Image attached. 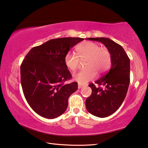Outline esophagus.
<instances>
[{
	"instance_id": "34e87169",
	"label": "esophagus",
	"mask_w": 148,
	"mask_h": 148,
	"mask_svg": "<svg viewBox=\"0 0 148 148\" xmlns=\"http://www.w3.org/2000/svg\"><path fill=\"white\" fill-rule=\"evenodd\" d=\"M83 87V85H82V84H78V88H79V89H80L81 88H82Z\"/></svg>"
}]
</instances>
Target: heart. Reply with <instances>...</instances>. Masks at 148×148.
<instances>
[{"label": "heart", "mask_w": 148, "mask_h": 148, "mask_svg": "<svg viewBox=\"0 0 148 148\" xmlns=\"http://www.w3.org/2000/svg\"><path fill=\"white\" fill-rule=\"evenodd\" d=\"M77 55L68 52L64 56V64L68 70L75 71L80 60H86V69L74 75V80L81 84H85L96 78L97 72L102 74L109 69L112 62L111 53L108 48L93 42H86L77 46Z\"/></svg>", "instance_id": "1"}]
</instances>
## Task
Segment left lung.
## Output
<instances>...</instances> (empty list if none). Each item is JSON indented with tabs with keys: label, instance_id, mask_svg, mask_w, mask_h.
Instances as JSON below:
<instances>
[{
	"label": "left lung",
	"instance_id": "left-lung-1",
	"mask_svg": "<svg viewBox=\"0 0 148 148\" xmlns=\"http://www.w3.org/2000/svg\"><path fill=\"white\" fill-rule=\"evenodd\" d=\"M100 42L109 50L112 56L111 68L106 74L89 84L92 94L86 100L88 112L99 118H106L114 113L122 105L130 84V61L122 46L108 38H88ZM102 85L103 88L99 87Z\"/></svg>",
	"mask_w": 148,
	"mask_h": 148
}]
</instances>
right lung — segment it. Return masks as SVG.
Masks as SVG:
<instances>
[{"instance_id": "right-lung-1", "label": "right lung", "mask_w": 148, "mask_h": 148, "mask_svg": "<svg viewBox=\"0 0 148 148\" xmlns=\"http://www.w3.org/2000/svg\"><path fill=\"white\" fill-rule=\"evenodd\" d=\"M82 38L50 40L32 48L21 66L24 95L38 115L53 119L67 109L68 98L78 90V83L64 84L72 75L64 64V56Z\"/></svg>"}]
</instances>
